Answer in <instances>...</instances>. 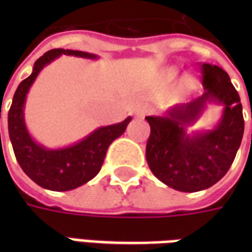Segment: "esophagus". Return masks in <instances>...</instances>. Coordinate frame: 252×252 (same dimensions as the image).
<instances>
[{
	"label": "esophagus",
	"instance_id": "34e87169",
	"mask_svg": "<svg viewBox=\"0 0 252 252\" xmlns=\"http://www.w3.org/2000/svg\"><path fill=\"white\" fill-rule=\"evenodd\" d=\"M150 112H151V109H150L148 106H137L136 109H135V116H136V117H144V116H147Z\"/></svg>",
	"mask_w": 252,
	"mask_h": 252
}]
</instances>
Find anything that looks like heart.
Returning a JSON list of instances; mask_svg holds the SVG:
<instances>
[{"label":"heart","mask_w":252,"mask_h":252,"mask_svg":"<svg viewBox=\"0 0 252 252\" xmlns=\"http://www.w3.org/2000/svg\"><path fill=\"white\" fill-rule=\"evenodd\" d=\"M175 72H171V75H174ZM186 83H188V85H191V83H193V81H191V79H186Z\"/></svg>","instance_id":"obj_1"}]
</instances>
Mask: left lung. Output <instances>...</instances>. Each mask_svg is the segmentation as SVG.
<instances>
[{"label":"left lung","instance_id":"obj_1","mask_svg":"<svg viewBox=\"0 0 252 252\" xmlns=\"http://www.w3.org/2000/svg\"><path fill=\"white\" fill-rule=\"evenodd\" d=\"M204 94L171 106L162 116H147L151 133L146 158L153 174L178 191H200L221 180L243 139V108L229 75L204 63ZM208 104H220L222 116L211 130L188 132ZM252 117V116H251Z\"/></svg>","mask_w":252,"mask_h":252}]
</instances>
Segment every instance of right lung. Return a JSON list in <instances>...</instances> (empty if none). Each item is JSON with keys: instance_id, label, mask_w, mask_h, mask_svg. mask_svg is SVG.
I'll return each mask as SVG.
<instances>
[{"instance_id": "obj_1", "label": "right lung", "mask_w": 252, "mask_h": 252, "mask_svg": "<svg viewBox=\"0 0 252 252\" xmlns=\"http://www.w3.org/2000/svg\"><path fill=\"white\" fill-rule=\"evenodd\" d=\"M62 55L98 59L95 54L77 50L55 48L46 52L35 62L30 77L19 85L8 113L9 137L21 169L35 184L54 191L77 189L93 180L101 170L112 142L126 132L132 120V117H126L113 126H99L79 142L66 147L48 148L36 142L25 124L27 94L41 70Z\"/></svg>"}]
</instances>
